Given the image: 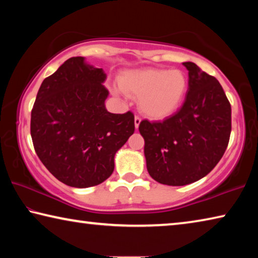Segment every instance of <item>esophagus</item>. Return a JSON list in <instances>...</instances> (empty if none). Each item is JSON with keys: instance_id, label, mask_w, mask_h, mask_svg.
Wrapping results in <instances>:
<instances>
[{"instance_id": "esophagus-1", "label": "esophagus", "mask_w": 258, "mask_h": 258, "mask_svg": "<svg viewBox=\"0 0 258 258\" xmlns=\"http://www.w3.org/2000/svg\"><path fill=\"white\" fill-rule=\"evenodd\" d=\"M140 123H141V118H140L139 116H135V117H134V125H135V128L139 127Z\"/></svg>"}]
</instances>
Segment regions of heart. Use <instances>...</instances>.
I'll return each mask as SVG.
<instances>
[{
    "mask_svg": "<svg viewBox=\"0 0 258 258\" xmlns=\"http://www.w3.org/2000/svg\"><path fill=\"white\" fill-rule=\"evenodd\" d=\"M119 86L131 97L140 98L139 106L152 119L165 118L176 110L186 91V78L180 71L143 68L125 72Z\"/></svg>",
    "mask_w": 258,
    "mask_h": 258,
    "instance_id": "heart-1",
    "label": "heart"
}]
</instances>
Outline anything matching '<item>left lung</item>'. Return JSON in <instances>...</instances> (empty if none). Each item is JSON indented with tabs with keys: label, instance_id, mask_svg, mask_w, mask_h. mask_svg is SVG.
Listing matches in <instances>:
<instances>
[{
	"label": "left lung",
	"instance_id": "1",
	"mask_svg": "<svg viewBox=\"0 0 258 258\" xmlns=\"http://www.w3.org/2000/svg\"><path fill=\"white\" fill-rule=\"evenodd\" d=\"M183 64L189 89L180 110L139 125L150 176L173 186L206 176L223 157L231 134V104L220 82L194 62Z\"/></svg>",
	"mask_w": 258,
	"mask_h": 258
}]
</instances>
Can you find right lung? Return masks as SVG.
<instances>
[{
    "label": "right lung",
    "mask_w": 258,
    "mask_h": 258,
    "mask_svg": "<svg viewBox=\"0 0 258 258\" xmlns=\"http://www.w3.org/2000/svg\"><path fill=\"white\" fill-rule=\"evenodd\" d=\"M104 80L101 68L74 56L43 81L32 109L34 149L47 171L69 186L106 181L116 151L134 133L132 111H107Z\"/></svg>",
    "instance_id": "add662e5"
}]
</instances>
